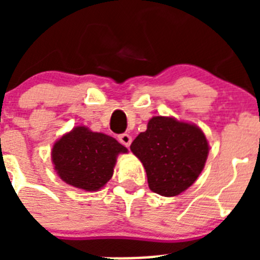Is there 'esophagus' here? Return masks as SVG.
<instances>
[{
	"label": "esophagus",
	"mask_w": 260,
	"mask_h": 260,
	"mask_svg": "<svg viewBox=\"0 0 260 260\" xmlns=\"http://www.w3.org/2000/svg\"><path fill=\"white\" fill-rule=\"evenodd\" d=\"M118 141L121 144L128 147L130 146V143H132V137H130L128 134H121V135H118Z\"/></svg>",
	"instance_id": "obj_1"
}]
</instances>
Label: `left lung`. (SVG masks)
I'll return each instance as SVG.
<instances>
[{
    "label": "left lung",
    "instance_id": "obj_1",
    "mask_svg": "<svg viewBox=\"0 0 260 260\" xmlns=\"http://www.w3.org/2000/svg\"><path fill=\"white\" fill-rule=\"evenodd\" d=\"M130 150L143 164L150 189L162 197H176L197 181L210 147L198 126L156 116Z\"/></svg>",
    "mask_w": 260,
    "mask_h": 260
}]
</instances>
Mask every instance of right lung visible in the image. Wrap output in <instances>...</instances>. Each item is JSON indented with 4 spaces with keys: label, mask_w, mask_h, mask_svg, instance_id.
Returning a JSON list of instances; mask_svg holds the SVG:
<instances>
[{
    "label": "right lung",
    "mask_w": 260,
    "mask_h": 260,
    "mask_svg": "<svg viewBox=\"0 0 260 260\" xmlns=\"http://www.w3.org/2000/svg\"><path fill=\"white\" fill-rule=\"evenodd\" d=\"M127 148L103 133L77 126L52 148L54 171L62 181L86 191H98L112 178L117 156Z\"/></svg>",
    "instance_id": "1"
}]
</instances>
